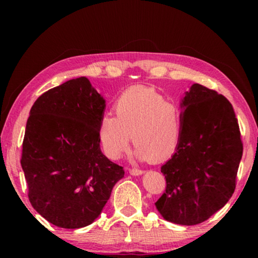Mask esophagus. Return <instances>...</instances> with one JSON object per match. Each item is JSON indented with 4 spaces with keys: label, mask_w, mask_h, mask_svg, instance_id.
I'll list each match as a JSON object with an SVG mask.
<instances>
[{
    "label": "esophagus",
    "mask_w": 258,
    "mask_h": 258,
    "mask_svg": "<svg viewBox=\"0 0 258 258\" xmlns=\"http://www.w3.org/2000/svg\"><path fill=\"white\" fill-rule=\"evenodd\" d=\"M128 172H130L131 175H133V176H139V175H142V174H143L142 169H139V168H131V169H128Z\"/></svg>",
    "instance_id": "1"
}]
</instances>
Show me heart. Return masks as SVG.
Returning <instances> with one entry per match:
<instances>
[{
  "mask_svg": "<svg viewBox=\"0 0 258 258\" xmlns=\"http://www.w3.org/2000/svg\"><path fill=\"white\" fill-rule=\"evenodd\" d=\"M116 117L106 113L98 134L104 154L118 159L128 149L131 138L135 158L161 163L175 154L182 134V112L152 87L135 85L125 90L113 104Z\"/></svg>",
  "mask_w": 258,
  "mask_h": 258,
  "instance_id": "b5f03b06",
  "label": "heart"
}]
</instances>
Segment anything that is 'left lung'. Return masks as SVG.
I'll list each match as a JSON object with an SVG mask.
<instances>
[{"label": "left lung", "mask_w": 258, "mask_h": 258, "mask_svg": "<svg viewBox=\"0 0 258 258\" xmlns=\"http://www.w3.org/2000/svg\"><path fill=\"white\" fill-rule=\"evenodd\" d=\"M180 106L181 140L161 166L166 190L155 205L166 221L196 225L232 197L242 142L232 104L216 91L191 85Z\"/></svg>", "instance_id": "obj_1"}]
</instances>
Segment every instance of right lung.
I'll list each match as a JSON object with an SVG mask.
<instances>
[{
	"instance_id": "obj_1",
	"label": "right lung",
	"mask_w": 258,
	"mask_h": 258,
	"mask_svg": "<svg viewBox=\"0 0 258 258\" xmlns=\"http://www.w3.org/2000/svg\"><path fill=\"white\" fill-rule=\"evenodd\" d=\"M106 100L86 77L53 87L30 109L21 167L35 211L53 225L80 229L101 214L121 166L100 149Z\"/></svg>"
}]
</instances>
